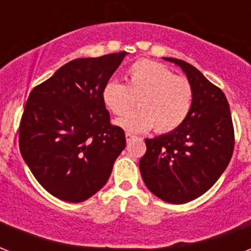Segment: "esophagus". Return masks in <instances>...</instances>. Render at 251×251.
<instances>
[{
    "mask_svg": "<svg viewBox=\"0 0 251 251\" xmlns=\"http://www.w3.org/2000/svg\"><path fill=\"white\" fill-rule=\"evenodd\" d=\"M125 137H126V141L129 142L130 139H133V138H135V135H134V134H131V133H126Z\"/></svg>",
    "mask_w": 251,
    "mask_h": 251,
    "instance_id": "34e87169",
    "label": "esophagus"
}]
</instances>
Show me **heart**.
<instances>
[{"mask_svg": "<svg viewBox=\"0 0 251 251\" xmlns=\"http://www.w3.org/2000/svg\"><path fill=\"white\" fill-rule=\"evenodd\" d=\"M126 83L109 80L101 90V101L110 113L125 114L135 103L140 109L116 120V125L129 133L152 129L171 133L182 125L193 108L194 87L186 76L175 75L165 65L139 60L129 66Z\"/></svg>", "mask_w": 251, "mask_h": 251, "instance_id": "heart-1", "label": "heart"}]
</instances>
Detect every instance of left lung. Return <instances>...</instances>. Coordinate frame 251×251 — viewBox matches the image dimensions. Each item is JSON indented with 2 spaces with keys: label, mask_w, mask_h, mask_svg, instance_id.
Segmentation results:
<instances>
[{
  "label": "left lung",
  "mask_w": 251,
  "mask_h": 251,
  "mask_svg": "<svg viewBox=\"0 0 251 251\" xmlns=\"http://www.w3.org/2000/svg\"><path fill=\"white\" fill-rule=\"evenodd\" d=\"M182 69L194 87L189 117L172 133L146 139L139 160L149 190L168 203L182 204L204 194L228 167L234 127L226 95L193 65L168 58Z\"/></svg>",
  "instance_id": "obj_1"
}]
</instances>
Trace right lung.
Segmentation results:
<instances>
[{
    "label": "right lung",
    "instance_id": "right-lung-1",
    "mask_svg": "<svg viewBox=\"0 0 251 251\" xmlns=\"http://www.w3.org/2000/svg\"><path fill=\"white\" fill-rule=\"evenodd\" d=\"M125 54L73 60L29 92L19 150L39 183L61 201L79 203L98 193L125 149V131L110 124L101 101Z\"/></svg>",
    "mask_w": 251,
    "mask_h": 251
}]
</instances>
